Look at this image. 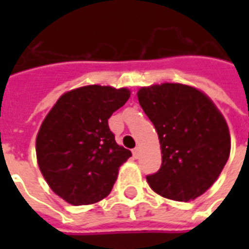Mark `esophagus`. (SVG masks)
<instances>
[{
    "label": "esophagus",
    "instance_id": "1",
    "mask_svg": "<svg viewBox=\"0 0 249 249\" xmlns=\"http://www.w3.org/2000/svg\"><path fill=\"white\" fill-rule=\"evenodd\" d=\"M132 153H133V157H135V159H139V156H140V149H139V148H135V149L132 151Z\"/></svg>",
    "mask_w": 249,
    "mask_h": 249
}]
</instances>
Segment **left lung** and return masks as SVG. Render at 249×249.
Wrapping results in <instances>:
<instances>
[{
	"label": "left lung",
	"instance_id": "obj_1",
	"mask_svg": "<svg viewBox=\"0 0 249 249\" xmlns=\"http://www.w3.org/2000/svg\"><path fill=\"white\" fill-rule=\"evenodd\" d=\"M137 97L161 146V167L146 176L149 187L176 201L201 196L230 157V130L223 114L208 96L183 84L141 88Z\"/></svg>",
	"mask_w": 249,
	"mask_h": 249
}]
</instances>
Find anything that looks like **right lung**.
<instances>
[{
  "label": "right lung",
  "mask_w": 249,
  "mask_h": 249,
  "mask_svg": "<svg viewBox=\"0 0 249 249\" xmlns=\"http://www.w3.org/2000/svg\"><path fill=\"white\" fill-rule=\"evenodd\" d=\"M129 96L125 88H77L62 94L42 121L36 140L38 167L66 203L94 204L112 191L132 153L116 142L108 119Z\"/></svg>",
  "instance_id": "add662e5"
}]
</instances>
